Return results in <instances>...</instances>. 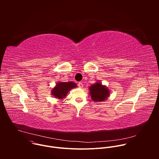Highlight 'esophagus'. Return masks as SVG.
I'll use <instances>...</instances> for the list:
<instances>
[{"label":"esophagus","instance_id":"1","mask_svg":"<svg viewBox=\"0 0 159 159\" xmlns=\"http://www.w3.org/2000/svg\"><path fill=\"white\" fill-rule=\"evenodd\" d=\"M78 86H79V88H82V87H84L83 84H82L81 82H79V83L78 84Z\"/></svg>","mask_w":159,"mask_h":159}]
</instances>
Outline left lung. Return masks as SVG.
I'll return each mask as SVG.
<instances>
[{
  "label": "left lung",
  "mask_w": 159,
  "mask_h": 159,
  "mask_svg": "<svg viewBox=\"0 0 159 159\" xmlns=\"http://www.w3.org/2000/svg\"><path fill=\"white\" fill-rule=\"evenodd\" d=\"M89 94L91 99L94 102H102L108 99L110 96V90L108 87L102 85L99 81L89 87Z\"/></svg>",
  "instance_id": "1"
}]
</instances>
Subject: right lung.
Returning a JSON list of instances; mask_svg holds the SVG:
<instances>
[{
	"mask_svg": "<svg viewBox=\"0 0 159 159\" xmlns=\"http://www.w3.org/2000/svg\"><path fill=\"white\" fill-rule=\"evenodd\" d=\"M75 87L77 84L73 82H58L52 89L51 94L55 98L61 100L66 96L71 89Z\"/></svg>",
	"mask_w": 159,
	"mask_h": 159,
	"instance_id": "add662e5",
	"label": "right lung"
}]
</instances>
